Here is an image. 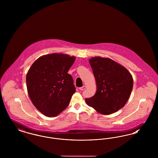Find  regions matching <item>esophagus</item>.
Here are the masks:
<instances>
[{
  "mask_svg": "<svg viewBox=\"0 0 158 158\" xmlns=\"http://www.w3.org/2000/svg\"><path fill=\"white\" fill-rule=\"evenodd\" d=\"M86 87L85 86H83L82 87L79 88V89L81 90H84V89H86Z\"/></svg>",
  "mask_w": 158,
  "mask_h": 158,
  "instance_id": "obj_1",
  "label": "esophagus"
}]
</instances>
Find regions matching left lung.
Instances as JSON below:
<instances>
[{"mask_svg":"<svg viewBox=\"0 0 158 158\" xmlns=\"http://www.w3.org/2000/svg\"><path fill=\"white\" fill-rule=\"evenodd\" d=\"M97 83V92L86 98L87 105L104 115L115 113L127 102L133 79L127 69L116 61L101 57L89 60Z\"/></svg>","mask_w":158,"mask_h":158,"instance_id":"1","label":"left lung"}]
</instances>
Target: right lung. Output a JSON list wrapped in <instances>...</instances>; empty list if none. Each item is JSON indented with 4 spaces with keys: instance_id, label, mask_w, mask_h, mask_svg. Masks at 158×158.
I'll return each mask as SVG.
<instances>
[{
    "instance_id": "obj_1",
    "label": "right lung",
    "mask_w": 158,
    "mask_h": 158,
    "mask_svg": "<svg viewBox=\"0 0 158 158\" xmlns=\"http://www.w3.org/2000/svg\"><path fill=\"white\" fill-rule=\"evenodd\" d=\"M76 57L61 53L41 56L31 65L26 77L32 104L48 117H56L68 106L76 92L68 70Z\"/></svg>"
}]
</instances>
